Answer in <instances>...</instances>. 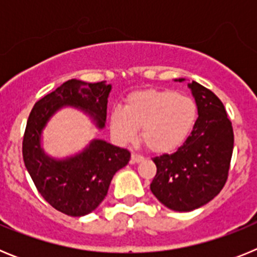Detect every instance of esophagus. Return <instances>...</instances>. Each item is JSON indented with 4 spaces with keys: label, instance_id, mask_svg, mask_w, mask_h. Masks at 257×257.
I'll use <instances>...</instances> for the list:
<instances>
[{
    "label": "esophagus",
    "instance_id": "obj_1",
    "mask_svg": "<svg viewBox=\"0 0 257 257\" xmlns=\"http://www.w3.org/2000/svg\"><path fill=\"white\" fill-rule=\"evenodd\" d=\"M143 161H144V157L140 156V154L135 153V152L131 154V163H139V162H143Z\"/></svg>",
    "mask_w": 257,
    "mask_h": 257
}]
</instances>
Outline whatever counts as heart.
I'll return each instance as SVG.
<instances>
[{"label": "heart", "mask_w": 257, "mask_h": 257, "mask_svg": "<svg viewBox=\"0 0 257 257\" xmlns=\"http://www.w3.org/2000/svg\"><path fill=\"white\" fill-rule=\"evenodd\" d=\"M197 104L174 90H140L131 92L123 108L110 113V131L127 144L142 139L154 153H171L185 143L197 122Z\"/></svg>", "instance_id": "obj_1"}]
</instances>
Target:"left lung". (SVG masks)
<instances>
[{"mask_svg":"<svg viewBox=\"0 0 257 257\" xmlns=\"http://www.w3.org/2000/svg\"><path fill=\"white\" fill-rule=\"evenodd\" d=\"M188 87L197 104V122L176 152L153 158L157 174L151 183L156 198L179 212L202 207L219 194L228 179L234 144L231 122L219 97L196 81Z\"/></svg>","mask_w":257,"mask_h":257,"instance_id":"obj_1","label":"left lung"}]
</instances>
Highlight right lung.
<instances>
[{"label":"right lung","instance_id":"right-lung-1","mask_svg":"<svg viewBox=\"0 0 257 257\" xmlns=\"http://www.w3.org/2000/svg\"><path fill=\"white\" fill-rule=\"evenodd\" d=\"M112 85L69 79L45 95L32 109L23 139V160L40 194L55 210L79 217L100 205L118 170L128 163L130 152L103 139H92L81 152L56 158L45 152L42 134L63 108L72 106L87 115L97 130L106 122Z\"/></svg>","mask_w":257,"mask_h":257}]
</instances>
